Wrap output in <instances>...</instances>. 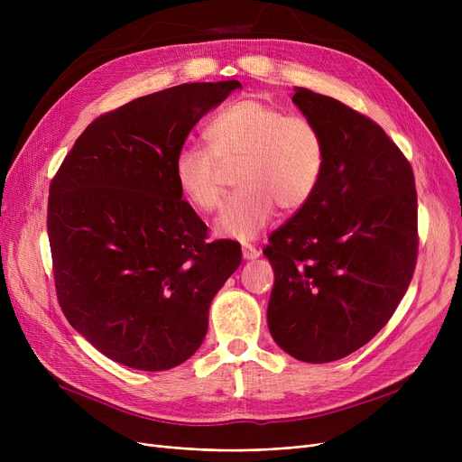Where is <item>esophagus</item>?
Here are the masks:
<instances>
[{
    "label": "esophagus",
    "instance_id": "esophagus-1",
    "mask_svg": "<svg viewBox=\"0 0 462 462\" xmlns=\"http://www.w3.org/2000/svg\"><path fill=\"white\" fill-rule=\"evenodd\" d=\"M241 254H244L245 260H254V258L260 256V251L253 245H244V247H241Z\"/></svg>",
    "mask_w": 462,
    "mask_h": 462
}]
</instances>
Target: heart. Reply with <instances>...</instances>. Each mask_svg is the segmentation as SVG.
Returning <instances> with one entry per match:
<instances>
[{
  "mask_svg": "<svg viewBox=\"0 0 462 462\" xmlns=\"http://www.w3.org/2000/svg\"><path fill=\"white\" fill-rule=\"evenodd\" d=\"M208 148L185 145L174 159V180L183 197L200 211H213L223 199L221 166H236L234 197L215 221V234L249 241L275 215L292 213L317 190L326 168L320 129L303 116L258 99L237 101L208 124Z\"/></svg>",
  "mask_w": 462,
  "mask_h": 462,
  "instance_id": "obj_1",
  "label": "heart"
}]
</instances>
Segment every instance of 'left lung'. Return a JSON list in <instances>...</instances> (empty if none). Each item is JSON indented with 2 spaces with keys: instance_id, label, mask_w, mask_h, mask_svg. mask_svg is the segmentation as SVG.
Listing matches in <instances>:
<instances>
[{
  "instance_id": "8db88e82",
  "label": "left lung",
  "mask_w": 462,
  "mask_h": 462,
  "mask_svg": "<svg viewBox=\"0 0 462 462\" xmlns=\"http://www.w3.org/2000/svg\"><path fill=\"white\" fill-rule=\"evenodd\" d=\"M294 105L326 142L310 200L270 236L273 341L292 357H346L387 324L418 258V194L411 166L373 119L296 88Z\"/></svg>"
}]
</instances>
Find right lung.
Masks as SVG:
<instances>
[{
    "label": "right lung",
    "mask_w": 462,
    "mask_h": 462,
    "mask_svg": "<svg viewBox=\"0 0 462 462\" xmlns=\"http://www.w3.org/2000/svg\"><path fill=\"white\" fill-rule=\"evenodd\" d=\"M237 80L168 88L103 114L63 159L48 197L60 307L121 365L166 371L204 341L211 300L239 268L232 239L181 200L174 159Z\"/></svg>",
    "instance_id": "right-lung-1"
}]
</instances>
